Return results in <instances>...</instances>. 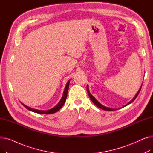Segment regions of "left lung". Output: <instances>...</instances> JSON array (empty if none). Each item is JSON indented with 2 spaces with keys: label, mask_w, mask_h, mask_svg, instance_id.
<instances>
[{
  "label": "left lung",
  "mask_w": 153,
  "mask_h": 153,
  "mask_svg": "<svg viewBox=\"0 0 153 153\" xmlns=\"http://www.w3.org/2000/svg\"><path fill=\"white\" fill-rule=\"evenodd\" d=\"M141 86H142V85H141ZM141 87H140V89H139V91H138V92H137V94H136V95L134 96V97H133V99L130 101V102H128L127 104H126V105L124 106V107H125V106H126V105H129V104H130L131 103H132L134 100H135V99L137 97V96L138 95V94H139V93H140V91H141ZM87 93H88V94H89V97H90V99H91V100H92V102L95 104V105L97 106V107H99V108H101V109H102V110H107V111H114V110H117V109H116V108H108V107H105L104 105H102V104L100 103V102H99L97 100L95 99V98L94 97V96L90 93V92H89V85H87Z\"/></svg>",
  "instance_id": "left-lung-1"
}]
</instances>
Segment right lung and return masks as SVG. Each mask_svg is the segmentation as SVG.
I'll list each match as a JSON object with an SVG mask.
<instances>
[{"label": "right lung", "mask_w": 153, "mask_h": 153, "mask_svg": "<svg viewBox=\"0 0 153 153\" xmlns=\"http://www.w3.org/2000/svg\"><path fill=\"white\" fill-rule=\"evenodd\" d=\"M69 82H70V80L68 81L65 89H64L62 98L61 99V100L59 101V102L56 105L55 107H54L53 108L48 110H37V109H35V108H32L31 107H29L27 105H25V104H23V103L21 102V103L22 105L25 107L26 108H27L28 110L31 111L33 112H35V113H37V114H54L56 113V111H58L59 110L61 109V108L63 106L64 103H65L66 98H67V95H68V89H69Z\"/></svg>", "instance_id": "right-lung-1"}]
</instances>
